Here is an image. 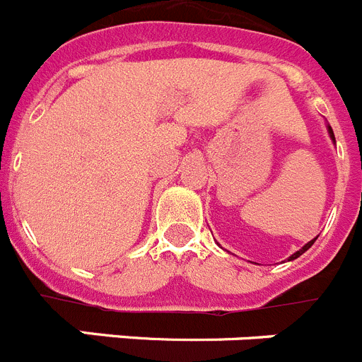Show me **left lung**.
I'll return each instance as SVG.
<instances>
[{
	"instance_id": "left-lung-1",
	"label": "left lung",
	"mask_w": 362,
	"mask_h": 362,
	"mask_svg": "<svg viewBox=\"0 0 362 362\" xmlns=\"http://www.w3.org/2000/svg\"><path fill=\"white\" fill-rule=\"evenodd\" d=\"M326 129H328V136H330V139H332V141H334V145H335V136H334V130H332V127H330V124H326ZM315 239H317V238H313L312 241H308V243H306V245L303 246V248H299V250H297L296 254H292V255H290V257H288V261H293V259H297V257H299V255H303V254H305V252L308 250L310 246H312L313 243H315Z\"/></svg>"
}]
</instances>
